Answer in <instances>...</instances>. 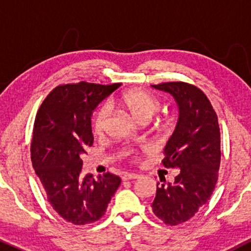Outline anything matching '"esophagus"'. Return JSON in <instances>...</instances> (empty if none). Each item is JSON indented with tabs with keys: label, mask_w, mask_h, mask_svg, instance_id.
<instances>
[{
	"label": "esophagus",
	"mask_w": 251,
	"mask_h": 251,
	"mask_svg": "<svg viewBox=\"0 0 251 251\" xmlns=\"http://www.w3.org/2000/svg\"><path fill=\"white\" fill-rule=\"evenodd\" d=\"M139 177H140V175L131 174V172H126V174L123 175L124 180H133V179H137V178H139Z\"/></svg>",
	"instance_id": "1"
}]
</instances>
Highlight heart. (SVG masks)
Masks as SVG:
<instances>
[{"instance_id": "heart-1", "label": "heart", "mask_w": 251, "mask_h": 251, "mask_svg": "<svg viewBox=\"0 0 251 251\" xmlns=\"http://www.w3.org/2000/svg\"><path fill=\"white\" fill-rule=\"evenodd\" d=\"M109 105L112 107L120 106V107L125 108L138 123L150 122L160 108L159 100L148 92L142 91V89H133V91L126 92L122 97L112 99L109 101ZM108 118V106H100L93 117V129L97 134H102L105 132Z\"/></svg>"}]
</instances>
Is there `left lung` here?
<instances>
[{
	"mask_svg": "<svg viewBox=\"0 0 251 251\" xmlns=\"http://www.w3.org/2000/svg\"><path fill=\"white\" fill-rule=\"evenodd\" d=\"M152 88L174 97L178 122L169 138L162 160L165 168L178 169L174 183H157L151 204L153 214L165 224L177 226L194 216L211 197L221 163V133L217 114L205 94L185 82H165Z\"/></svg>",
	"mask_w": 251,
	"mask_h": 251,
	"instance_id": "left-lung-1",
	"label": "left lung"
}]
</instances>
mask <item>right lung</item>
Masks as SVG:
<instances>
[{"instance_id":"add662e5","label":"right lung","mask_w":251,"mask_h":251,"mask_svg":"<svg viewBox=\"0 0 251 251\" xmlns=\"http://www.w3.org/2000/svg\"><path fill=\"white\" fill-rule=\"evenodd\" d=\"M120 83L79 82L57 86L37 112L31 142V163L47 200L65 221L93 223L107 210L120 177L107 172L81 177L85 150L93 144L91 118Z\"/></svg>"}]
</instances>
